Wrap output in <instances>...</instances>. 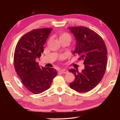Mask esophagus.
<instances>
[{"instance_id":"34e87169","label":"esophagus","mask_w":120,"mask_h":120,"mask_svg":"<svg viewBox=\"0 0 120 120\" xmlns=\"http://www.w3.org/2000/svg\"><path fill=\"white\" fill-rule=\"evenodd\" d=\"M60 72L62 73V74H67L68 71L66 69H62L60 70Z\"/></svg>"}]
</instances>
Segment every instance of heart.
<instances>
[{"label":"heart","instance_id":"heart-1","mask_svg":"<svg viewBox=\"0 0 120 120\" xmlns=\"http://www.w3.org/2000/svg\"><path fill=\"white\" fill-rule=\"evenodd\" d=\"M59 40L60 41L63 40H69L71 41V38L70 34L68 33H64L61 34L59 36Z\"/></svg>","mask_w":120,"mask_h":120}]
</instances>
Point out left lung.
<instances>
[{"label":"left lung","mask_w":120,"mask_h":120,"mask_svg":"<svg viewBox=\"0 0 120 120\" xmlns=\"http://www.w3.org/2000/svg\"><path fill=\"white\" fill-rule=\"evenodd\" d=\"M76 41L73 53L84 61L85 68L81 72L78 69L69 71L74 74L75 79L70 87L79 93L89 92L96 86L105 74L107 63V49L104 41L96 32L83 26L68 27Z\"/></svg>","instance_id":"obj_1"}]
</instances>
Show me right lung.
I'll return each instance as SVG.
<instances>
[{"label": "right lung", "mask_w": 120, "mask_h": 120, "mask_svg": "<svg viewBox=\"0 0 120 120\" xmlns=\"http://www.w3.org/2000/svg\"><path fill=\"white\" fill-rule=\"evenodd\" d=\"M52 30L44 28L32 30L20 38L15 48V70L24 86L35 94L49 88L57 75L55 69L40 67L35 61L43 52V45Z\"/></svg>", "instance_id": "1"}]
</instances>
